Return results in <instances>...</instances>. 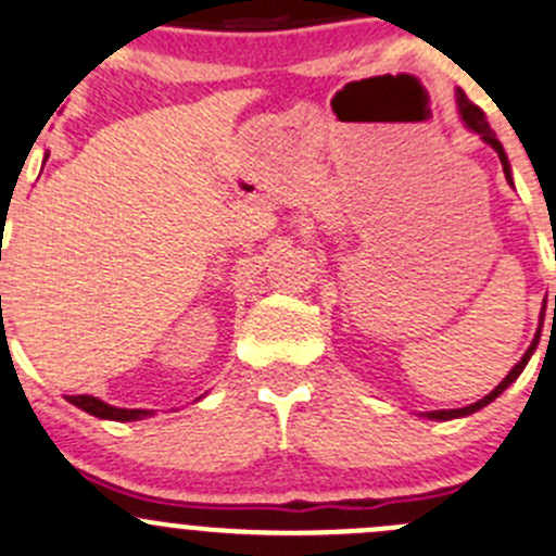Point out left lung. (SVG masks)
<instances>
[{
	"label": "left lung",
	"mask_w": 556,
	"mask_h": 556,
	"mask_svg": "<svg viewBox=\"0 0 556 556\" xmlns=\"http://www.w3.org/2000/svg\"><path fill=\"white\" fill-rule=\"evenodd\" d=\"M454 97H457V110H459V118H463V124H465V129H470V131H476L478 137H481L483 142H486L489 148H494V153H497L500 156V164H503V173H505V180H508L510 186H514V175H510V164H508V156H505V151H503V142L497 140V135H494L492 129H489V121H486V115H483V110L478 108V104H472L470 99L465 97V91L463 89H457V93H454ZM554 307H556V296H554ZM543 316H546V313H541V324H538V332H535V338H532V343H530V349L525 351V356H521L519 362H516L514 367H510V372L508 376L503 378V381L497 383V387L492 389V392L486 394V397H481L478 400V403H472V405H465V408H448V410H427V414H419V416H425V419H432V421H448V419H463V416H470V414H476V410H481V408H486L489 403H492V400H497L500 394L505 392V389L510 387V383L516 381V378L521 376V370H525L527 367V362H530V356L535 354V349H538V343H541V329H543Z\"/></svg>",
	"instance_id": "left-lung-1"
}]
</instances>
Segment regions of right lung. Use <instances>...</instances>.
<instances>
[{
    "mask_svg": "<svg viewBox=\"0 0 556 556\" xmlns=\"http://www.w3.org/2000/svg\"><path fill=\"white\" fill-rule=\"evenodd\" d=\"M70 403L78 405V408L86 410V414L97 416V419H110V421H140V419H148V416H153V410L115 408V405H108L104 400L91 397V394H73V397H70Z\"/></svg>",
    "mask_w": 556,
    "mask_h": 556,
    "instance_id": "obj_1",
    "label": "right lung"
}]
</instances>
